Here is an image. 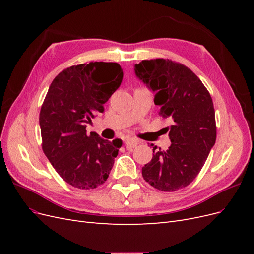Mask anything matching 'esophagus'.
Segmentation results:
<instances>
[{
  "label": "esophagus",
  "mask_w": 254,
  "mask_h": 254,
  "mask_svg": "<svg viewBox=\"0 0 254 254\" xmlns=\"http://www.w3.org/2000/svg\"><path fill=\"white\" fill-rule=\"evenodd\" d=\"M137 144H139V142H137V140L133 139V137H127V139L125 140V146L127 149L134 148Z\"/></svg>",
  "instance_id": "esophagus-1"
}]
</instances>
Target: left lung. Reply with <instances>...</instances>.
<instances>
[{
	"label": "left lung",
	"instance_id": "1",
	"mask_svg": "<svg viewBox=\"0 0 254 254\" xmlns=\"http://www.w3.org/2000/svg\"><path fill=\"white\" fill-rule=\"evenodd\" d=\"M134 71L155 92L159 114L173 123L167 128L171 146L153 147L151 161L142 167L143 178L162 191L186 188L200 173L216 141L212 97L195 73L176 61L142 60Z\"/></svg>",
	"mask_w": 254,
	"mask_h": 254
}]
</instances>
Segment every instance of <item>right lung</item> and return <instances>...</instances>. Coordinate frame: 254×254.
I'll return each mask as SVG.
<instances>
[{
	"mask_svg": "<svg viewBox=\"0 0 254 254\" xmlns=\"http://www.w3.org/2000/svg\"><path fill=\"white\" fill-rule=\"evenodd\" d=\"M117 63L72 65L52 81L42 104L39 123L42 149L58 175L80 190L95 189L108 179L122 140H104L87 133V124L121 86Z\"/></svg>",
	"mask_w": 254,
	"mask_h": 254,
	"instance_id": "obj_1",
	"label": "right lung"
}]
</instances>
